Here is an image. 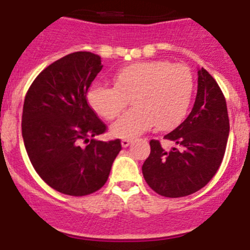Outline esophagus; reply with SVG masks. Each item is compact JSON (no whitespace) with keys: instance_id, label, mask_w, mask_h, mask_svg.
Listing matches in <instances>:
<instances>
[{"instance_id":"1","label":"esophagus","mask_w":250,"mask_h":250,"mask_svg":"<svg viewBox=\"0 0 250 250\" xmlns=\"http://www.w3.org/2000/svg\"><path fill=\"white\" fill-rule=\"evenodd\" d=\"M121 143H122V146H123V148H127V146H129L130 143H132V139H129V138H125V139H122V142H121Z\"/></svg>"}]
</instances>
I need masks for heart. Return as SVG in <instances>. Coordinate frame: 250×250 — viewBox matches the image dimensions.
Returning a JSON list of instances; mask_svg holds the SVG:
<instances>
[{
  "mask_svg": "<svg viewBox=\"0 0 250 250\" xmlns=\"http://www.w3.org/2000/svg\"><path fill=\"white\" fill-rule=\"evenodd\" d=\"M193 93V76L186 65L167 60L133 62L114 75V86L95 83L87 101L100 116L111 121L129 104L128 111L112 125L114 136L130 138L157 125L170 129L185 118Z\"/></svg>",
  "mask_w": 250,
  "mask_h": 250,
  "instance_id": "1",
  "label": "heart"
}]
</instances>
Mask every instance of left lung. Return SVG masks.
Listing matches in <instances>:
<instances>
[{"mask_svg": "<svg viewBox=\"0 0 250 250\" xmlns=\"http://www.w3.org/2000/svg\"><path fill=\"white\" fill-rule=\"evenodd\" d=\"M197 83L192 111L164 136L176 146L167 150L151 139L150 154L142 167L149 188L165 197H184L206 186L225 157L229 134L225 95L204 67Z\"/></svg>", "mask_w": 250, "mask_h": 250, "instance_id": "left-lung-1", "label": "left lung"}]
</instances>
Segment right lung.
<instances>
[{
    "label": "right lung",
    "mask_w": 250,
    "mask_h": 250,
    "mask_svg": "<svg viewBox=\"0 0 250 250\" xmlns=\"http://www.w3.org/2000/svg\"><path fill=\"white\" fill-rule=\"evenodd\" d=\"M101 69L99 55L71 53L46 66L25 95L22 137L28 157L39 176L65 195L100 190L122 149L120 139H93L107 130L86 99ZM83 143H89L85 148Z\"/></svg>",
    "instance_id": "obj_1"
}]
</instances>
